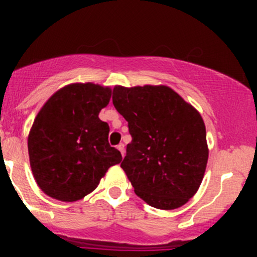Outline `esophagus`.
Returning a JSON list of instances; mask_svg holds the SVG:
<instances>
[{"instance_id":"esophagus-1","label":"esophagus","mask_w":257,"mask_h":257,"mask_svg":"<svg viewBox=\"0 0 257 257\" xmlns=\"http://www.w3.org/2000/svg\"><path fill=\"white\" fill-rule=\"evenodd\" d=\"M116 148H118L119 152H120L121 155H123V157H124V154H125V149H124V144H123V143L118 144V145H116Z\"/></svg>"}]
</instances>
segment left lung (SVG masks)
<instances>
[{
	"mask_svg": "<svg viewBox=\"0 0 257 257\" xmlns=\"http://www.w3.org/2000/svg\"><path fill=\"white\" fill-rule=\"evenodd\" d=\"M112 99L128 121L132 142L120 167L137 195L157 209L188 203L209 157L200 114L165 85H116Z\"/></svg>",
	"mask_w": 257,
	"mask_h": 257,
	"instance_id": "8db88e82",
	"label": "left lung"
}]
</instances>
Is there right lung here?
Returning a JSON list of instances; mask_svg holds the SVG:
<instances>
[{
	"instance_id": "obj_1",
	"label": "right lung",
	"mask_w": 257,
	"mask_h": 257,
	"mask_svg": "<svg viewBox=\"0 0 257 257\" xmlns=\"http://www.w3.org/2000/svg\"><path fill=\"white\" fill-rule=\"evenodd\" d=\"M112 90L93 83L62 88L47 100L28 136L33 177L51 198L77 201L94 190L121 160L108 142L109 125L98 114Z\"/></svg>"
}]
</instances>
